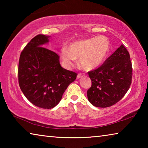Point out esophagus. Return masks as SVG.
Segmentation results:
<instances>
[{
    "instance_id": "1",
    "label": "esophagus",
    "mask_w": 148,
    "mask_h": 148,
    "mask_svg": "<svg viewBox=\"0 0 148 148\" xmlns=\"http://www.w3.org/2000/svg\"><path fill=\"white\" fill-rule=\"evenodd\" d=\"M86 76V74H84V73H79L78 74H77V78H80V77H82V76Z\"/></svg>"
}]
</instances>
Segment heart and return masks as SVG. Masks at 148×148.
Here are the masks:
<instances>
[{
  "mask_svg": "<svg viewBox=\"0 0 148 148\" xmlns=\"http://www.w3.org/2000/svg\"><path fill=\"white\" fill-rule=\"evenodd\" d=\"M110 49V42L106 36H99L81 40L70 44L61 51L62 62L66 68H71L79 59V64L86 71L99 67L106 59Z\"/></svg>",
  "mask_w": 148,
  "mask_h": 148,
  "instance_id": "1",
  "label": "heart"
}]
</instances>
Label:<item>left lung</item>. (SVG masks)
<instances>
[{
  "label": "left lung",
  "instance_id": "left-lung-1",
  "mask_svg": "<svg viewBox=\"0 0 148 148\" xmlns=\"http://www.w3.org/2000/svg\"><path fill=\"white\" fill-rule=\"evenodd\" d=\"M88 74L92 82L87 91L89 101L99 108L116 104L126 94L132 82L129 53L121 44L101 66L88 72Z\"/></svg>",
  "mask_w": 148,
  "mask_h": 148
}]
</instances>
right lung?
<instances>
[{"instance_id": "1", "label": "right lung", "mask_w": 148, "mask_h": 148, "mask_svg": "<svg viewBox=\"0 0 148 148\" xmlns=\"http://www.w3.org/2000/svg\"><path fill=\"white\" fill-rule=\"evenodd\" d=\"M48 38L44 34L34 37L21 53L18 66L20 89L32 104L44 109L58 104L77 75L62 68L58 55L42 47Z\"/></svg>"}]
</instances>
